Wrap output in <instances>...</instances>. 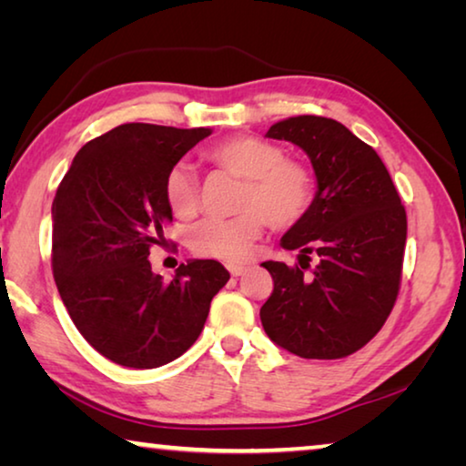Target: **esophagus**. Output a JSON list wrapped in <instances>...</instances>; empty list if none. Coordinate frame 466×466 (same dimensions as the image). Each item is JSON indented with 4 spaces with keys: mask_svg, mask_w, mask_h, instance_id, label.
<instances>
[{
    "mask_svg": "<svg viewBox=\"0 0 466 466\" xmlns=\"http://www.w3.org/2000/svg\"><path fill=\"white\" fill-rule=\"evenodd\" d=\"M228 271H230L232 278H240V275H244L248 269H247V267H242V265H230V267H228Z\"/></svg>",
    "mask_w": 466,
    "mask_h": 466,
    "instance_id": "esophagus-1",
    "label": "esophagus"
}]
</instances>
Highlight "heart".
<instances>
[{
  "mask_svg": "<svg viewBox=\"0 0 466 466\" xmlns=\"http://www.w3.org/2000/svg\"><path fill=\"white\" fill-rule=\"evenodd\" d=\"M218 170L242 180L236 201L240 216L205 219L188 232V247L199 257L240 263L250 257L265 224L286 230L302 219L314 201V175L304 162L286 157V149L255 136H234L205 152ZM164 199L172 214L188 219L199 209V178L187 162L164 177Z\"/></svg>",
  "mask_w": 466,
  "mask_h": 466,
  "instance_id": "obj_1",
  "label": "heart"
}]
</instances>
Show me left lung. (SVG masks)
<instances>
[{
  "instance_id": "8db88e82",
  "label": "left lung",
  "mask_w": 466,
  "mask_h": 466,
  "mask_svg": "<svg viewBox=\"0 0 466 466\" xmlns=\"http://www.w3.org/2000/svg\"><path fill=\"white\" fill-rule=\"evenodd\" d=\"M267 137L302 147L317 177L312 208L283 234L299 267L265 261L273 294L261 322L273 343L306 360H339L364 347L389 319L399 294L407 214L372 147L339 121L299 115ZM310 256L318 267L303 269Z\"/></svg>"
}]
</instances>
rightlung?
I'll list each match as a JSON object with an SVG mask.
<instances>
[{"instance_id": "obj_1", "label": "right lung", "mask_w": 466, "mask_h": 466, "mask_svg": "<svg viewBox=\"0 0 466 466\" xmlns=\"http://www.w3.org/2000/svg\"><path fill=\"white\" fill-rule=\"evenodd\" d=\"M211 129L125 123L76 154L53 201V275L74 325L115 364H168L201 335L209 304L230 279L193 258L164 281L149 248L172 222L164 177Z\"/></svg>"}]
</instances>
